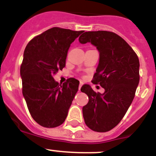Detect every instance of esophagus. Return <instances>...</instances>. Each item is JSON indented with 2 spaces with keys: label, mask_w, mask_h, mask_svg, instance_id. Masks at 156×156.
<instances>
[{
  "label": "esophagus",
  "mask_w": 156,
  "mask_h": 156,
  "mask_svg": "<svg viewBox=\"0 0 156 156\" xmlns=\"http://www.w3.org/2000/svg\"><path fill=\"white\" fill-rule=\"evenodd\" d=\"M82 85H83V82H82V81H80L79 87H78V89H79V90H81V87H82Z\"/></svg>",
  "instance_id": "obj_1"
}]
</instances>
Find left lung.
<instances>
[{
  "label": "left lung",
  "instance_id": "8db88e82",
  "mask_svg": "<svg viewBox=\"0 0 156 156\" xmlns=\"http://www.w3.org/2000/svg\"><path fill=\"white\" fill-rule=\"evenodd\" d=\"M78 41L98 50L100 59L92 82L105 90L100 94L89 84L81 87L89 98L82 108L84 122L94 131H108L122 121L134 98L140 81L139 59L130 45L112 31H86Z\"/></svg>",
  "mask_w": 156,
  "mask_h": 156
}]
</instances>
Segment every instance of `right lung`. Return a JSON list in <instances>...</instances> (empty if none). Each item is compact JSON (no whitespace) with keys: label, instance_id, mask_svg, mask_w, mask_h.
<instances>
[{"label":"right lung","instance_id":"add662e5","mask_svg":"<svg viewBox=\"0 0 156 156\" xmlns=\"http://www.w3.org/2000/svg\"><path fill=\"white\" fill-rule=\"evenodd\" d=\"M82 32L52 28L25 49L20 68L23 94L31 117L41 126L58 127L66 119L79 81L71 78L61 85L53 76L66 66L71 44Z\"/></svg>","mask_w":156,"mask_h":156}]
</instances>
